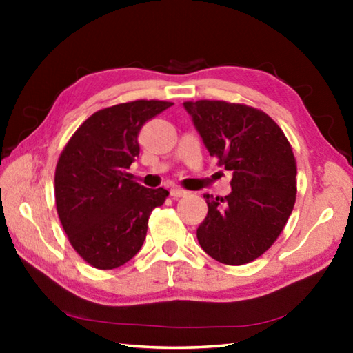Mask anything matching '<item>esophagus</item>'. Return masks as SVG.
<instances>
[{
	"instance_id": "obj_1",
	"label": "esophagus",
	"mask_w": 353,
	"mask_h": 353,
	"mask_svg": "<svg viewBox=\"0 0 353 353\" xmlns=\"http://www.w3.org/2000/svg\"><path fill=\"white\" fill-rule=\"evenodd\" d=\"M170 194H171V198H172V199H179V198H182V196L187 194V191L182 190V188H177V187H174V188H171V190H170Z\"/></svg>"
}]
</instances>
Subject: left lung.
Masks as SVG:
<instances>
[{"label":"left lung","instance_id":"obj_1","mask_svg":"<svg viewBox=\"0 0 353 353\" xmlns=\"http://www.w3.org/2000/svg\"><path fill=\"white\" fill-rule=\"evenodd\" d=\"M210 152L232 172L225 198L204 194L201 248L224 265H244L277 240L296 202V160L276 121L265 112L225 101L183 103Z\"/></svg>","mask_w":353,"mask_h":353}]
</instances>
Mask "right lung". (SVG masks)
I'll use <instances>...</instances> for the list:
<instances>
[{
  "label": "right lung",
  "mask_w": 353,
  "mask_h": 353,
  "mask_svg": "<svg viewBox=\"0 0 353 353\" xmlns=\"http://www.w3.org/2000/svg\"><path fill=\"white\" fill-rule=\"evenodd\" d=\"M166 101H134L99 110L71 137L56 168V207L71 246L98 270L134 259L148 219L165 202V188L130 181L140 154L139 134L148 119L171 107Z\"/></svg>",
  "instance_id": "add662e5"
}]
</instances>
